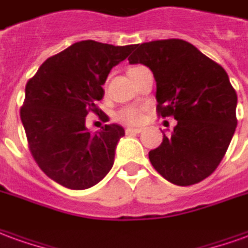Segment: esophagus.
Listing matches in <instances>:
<instances>
[{"instance_id": "34e87169", "label": "esophagus", "mask_w": 248, "mask_h": 248, "mask_svg": "<svg viewBox=\"0 0 248 248\" xmlns=\"http://www.w3.org/2000/svg\"><path fill=\"white\" fill-rule=\"evenodd\" d=\"M142 129H134V127H127L126 129V134H138L141 133Z\"/></svg>"}]
</instances>
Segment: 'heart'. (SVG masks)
I'll use <instances>...</instances> for the list:
<instances>
[{"label": "heart", "instance_id": "heart-1", "mask_svg": "<svg viewBox=\"0 0 248 248\" xmlns=\"http://www.w3.org/2000/svg\"><path fill=\"white\" fill-rule=\"evenodd\" d=\"M136 68H138V67H134L131 70H136ZM143 111L145 110L142 107L126 106L124 108H121L115 114V119L121 124H129V126H137V124H142V121H143Z\"/></svg>", "mask_w": 248, "mask_h": 248}]
</instances>
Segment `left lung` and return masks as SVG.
Masks as SVG:
<instances>
[{"label":"left lung","instance_id":"1","mask_svg":"<svg viewBox=\"0 0 248 248\" xmlns=\"http://www.w3.org/2000/svg\"><path fill=\"white\" fill-rule=\"evenodd\" d=\"M130 64L153 72L157 112L174 117L170 136L149 152L161 176L180 186L197 184L220 164L236 129L238 96L224 68L188 41L155 40L136 44Z\"/></svg>","mask_w":248,"mask_h":248}]
</instances>
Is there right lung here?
Instances as JSON below:
<instances>
[{
  "instance_id": "obj_1",
  "label": "right lung",
  "mask_w": 248,
  "mask_h": 248,
  "mask_svg": "<svg viewBox=\"0 0 248 248\" xmlns=\"http://www.w3.org/2000/svg\"><path fill=\"white\" fill-rule=\"evenodd\" d=\"M133 46H115L94 40L75 43L46 59L25 86L20 110L29 150L46 176L70 189H87L110 172L124 130L105 124L96 134L86 127L90 111L103 117L96 102L112 67Z\"/></svg>"
}]
</instances>
